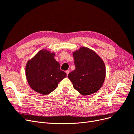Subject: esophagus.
<instances>
[{
	"label": "esophagus",
	"instance_id": "obj_1",
	"mask_svg": "<svg viewBox=\"0 0 134 134\" xmlns=\"http://www.w3.org/2000/svg\"><path fill=\"white\" fill-rule=\"evenodd\" d=\"M66 74H67V75L68 76V75L69 74V73H70V71H68V70L66 71Z\"/></svg>",
	"mask_w": 134,
	"mask_h": 134
}]
</instances>
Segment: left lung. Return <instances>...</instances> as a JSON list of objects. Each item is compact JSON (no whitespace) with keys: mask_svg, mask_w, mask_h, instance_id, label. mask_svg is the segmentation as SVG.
<instances>
[{"mask_svg":"<svg viewBox=\"0 0 134 134\" xmlns=\"http://www.w3.org/2000/svg\"><path fill=\"white\" fill-rule=\"evenodd\" d=\"M76 69L68 77L74 88L86 96L98 91L104 82L106 70L103 59L92 49L82 47L73 52Z\"/></svg>","mask_w":134,"mask_h":134,"instance_id":"8db88e82","label":"left lung"}]
</instances>
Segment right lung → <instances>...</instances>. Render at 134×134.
<instances>
[{
  "label": "right lung",
  "mask_w": 134,
  "mask_h": 134,
  "mask_svg": "<svg viewBox=\"0 0 134 134\" xmlns=\"http://www.w3.org/2000/svg\"><path fill=\"white\" fill-rule=\"evenodd\" d=\"M55 53L43 49L29 60L25 67L27 82L32 90L43 95L51 93L67 75L60 70Z\"/></svg>",
  "instance_id": "add662e5"
}]
</instances>
